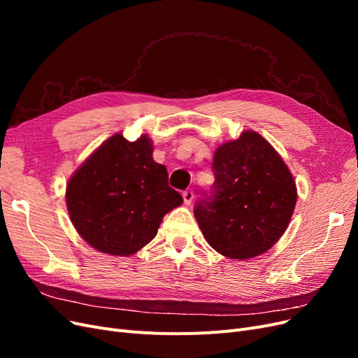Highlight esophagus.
<instances>
[{"label":"esophagus","instance_id":"obj_1","mask_svg":"<svg viewBox=\"0 0 358 358\" xmlns=\"http://www.w3.org/2000/svg\"><path fill=\"white\" fill-rule=\"evenodd\" d=\"M182 197H183V203H185V204H191V203H192V200H194V191H192V189L183 191Z\"/></svg>","mask_w":358,"mask_h":358}]
</instances>
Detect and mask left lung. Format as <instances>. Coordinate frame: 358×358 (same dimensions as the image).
Instances as JSON below:
<instances>
[{"label": "left lung", "instance_id": "8db88e82", "mask_svg": "<svg viewBox=\"0 0 358 358\" xmlns=\"http://www.w3.org/2000/svg\"><path fill=\"white\" fill-rule=\"evenodd\" d=\"M210 194L194 208L208 243L234 259L268 251L289 224L297 201L296 182L264 137L243 131L215 150Z\"/></svg>", "mask_w": 358, "mask_h": 358}]
</instances>
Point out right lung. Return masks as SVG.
<instances>
[{
  "mask_svg": "<svg viewBox=\"0 0 358 358\" xmlns=\"http://www.w3.org/2000/svg\"><path fill=\"white\" fill-rule=\"evenodd\" d=\"M143 134H115L76 170L66 200L74 229L96 251L127 257L154 239L164 215L182 204L167 169Z\"/></svg>",
  "mask_w": 358,
  "mask_h": 358,
  "instance_id": "add662e5",
  "label": "right lung"
}]
</instances>
